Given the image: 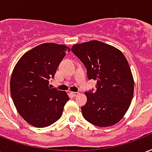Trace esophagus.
<instances>
[{"label":"esophagus","mask_w":152,"mask_h":152,"mask_svg":"<svg viewBox=\"0 0 152 152\" xmlns=\"http://www.w3.org/2000/svg\"><path fill=\"white\" fill-rule=\"evenodd\" d=\"M79 94H80L79 92H75V91H72V96H73L74 97L77 96H78Z\"/></svg>","instance_id":"obj_1"}]
</instances>
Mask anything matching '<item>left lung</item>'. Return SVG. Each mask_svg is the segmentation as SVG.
<instances>
[{"label":"left lung","instance_id":"1","mask_svg":"<svg viewBox=\"0 0 152 152\" xmlns=\"http://www.w3.org/2000/svg\"><path fill=\"white\" fill-rule=\"evenodd\" d=\"M72 51L87 68L89 80H96V91H87L84 118L97 127L120 122L127 112L134 93V80L123 53L98 40L74 45Z\"/></svg>","mask_w":152,"mask_h":152}]
</instances>
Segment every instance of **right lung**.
<instances>
[{
  "mask_svg": "<svg viewBox=\"0 0 152 152\" xmlns=\"http://www.w3.org/2000/svg\"><path fill=\"white\" fill-rule=\"evenodd\" d=\"M67 51L70 48L66 45L45 43L25 53L13 68L12 99L20 115L33 127H48L57 121L69 99L65 91L52 88L48 81Z\"/></svg>",
  "mask_w": 152,
  "mask_h": 152,
  "instance_id": "right-lung-1",
  "label": "right lung"
}]
</instances>
